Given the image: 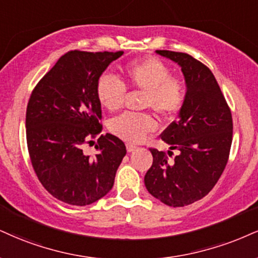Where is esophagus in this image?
I'll list each match as a JSON object with an SVG mask.
<instances>
[{"instance_id": "esophagus-1", "label": "esophagus", "mask_w": 258, "mask_h": 258, "mask_svg": "<svg viewBox=\"0 0 258 258\" xmlns=\"http://www.w3.org/2000/svg\"><path fill=\"white\" fill-rule=\"evenodd\" d=\"M126 149H127V151H128V153H132V151H135L136 149H137V147H136V145H132V144H127Z\"/></svg>"}]
</instances>
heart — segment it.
<instances>
[{
    "mask_svg": "<svg viewBox=\"0 0 258 258\" xmlns=\"http://www.w3.org/2000/svg\"><path fill=\"white\" fill-rule=\"evenodd\" d=\"M130 88L145 92L144 108H151L166 119L173 117L181 109L185 89L178 79L170 77L169 68L155 57L135 61L123 68ZM99 103L109 111L122 107L126 97L123 83L110 73L99 77L96 85ZM109 130L114 136L128 143H141L149 133L156 130V121L149 114L125 113L110 121Z\"/></svg>",
    "mask_w": 258,
    "mask_h": 258,
    "instance_id": "b5f03b06",
    "label": "heart"
}]
</instances>
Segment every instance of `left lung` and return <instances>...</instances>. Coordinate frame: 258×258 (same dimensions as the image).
I'll use <instances>...</instances> for the list:
<instances>
[{
    "mask_svg": "<svg viewBox=\"0 0 258 258\" xmlns=\"http://www.w3.org/2000/svg\"><path fill=\"white\" fill-rule=\"evenodd\" d=\"M179 64L186 84L178 120L161 139L172 150L150 149L153 166L144 176L149 194L169 207H184L207 196L227 164L232 144V114L215 77L207 66L185 52L156 50Z\"/></svg>",
    "mask_w": 258,
    "mask_h": 258,
    "instance_id": "obj_1",
    "label": "left lung"
}]
</instances>
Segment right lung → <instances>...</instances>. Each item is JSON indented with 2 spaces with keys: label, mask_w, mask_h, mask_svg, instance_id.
<instances>
[{
  "label": "right lung",
  "mask_w": 258,
  "mask_h": 258,
  "mask_svg": "<svg viewBox=\"0 0 258 258\" xmlns=\"http://www.w3.org/2000/svg\"><path fill=\"white\" fill-rule=\"evenodd\" d=\"M122 54L68 51L31 94L26 139L32 167L45 190L71 206L104 197L126 155L123 142L110 133L97 139L95 155L83 151L102 131L97 80Z\"/></svg>",
  "instance_id": "obj_1"
}]
</instances>
